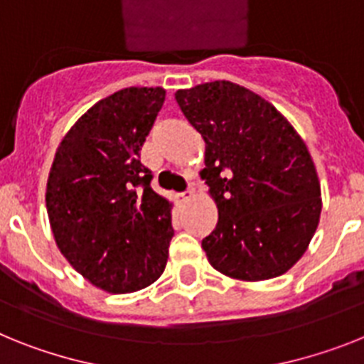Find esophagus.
I'll return each mask as SVG.
<instances>
[{
	"label": "esophagus",
	"mask_w": 364,
	"mask_h": 364,
	"mask_svg": "<svg viewBox=\"0 0 364 364\" xmlns=\"http://www.w3.org/2000/svg\"><path fill=\"white\" fill-rule=\"evenodd\" d=\"M191 196H192V188H191V186H188V188H186L185 192H181V194H176V200H178L179 203H185V201L188 200Z\"/></svg>",
	"instance_id": "esophagus-1"
}]
</instances>
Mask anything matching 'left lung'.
Here are the masks:
<instances>
[{
	"label": "left lung",
	"instance_id": "obj_1",
	"mask_svg": "<svg viewBox=\"0 0 364 364\" xmlns=\"http://www.w3.org/2000/svg\"><path fill=\"white\" fill-rule=\"evenodd\" d=\"M205 141L218 223L201 247L214 269L267 280L296 264L321 216V185L304 141L273 104L227 80L176 91Z\"/></svg>",
	"mask_w": 364,
	"mask_h": 364
}]
</instances>
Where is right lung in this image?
I'll list each match as a JSON object with an SVG mask.
<instances>
[{
  "instance_id": "1",
  "label": "right lung",
  "mask_w": 364,
  "mask_h": 364,
  "mask_svg": "<svg viewBox=\"0 0 364 364\" xmlns=\"http://www.w3.org/2000/svg\"><path fill=\"white\" fill-rule=\"evenodd\" d=\"M163 87H126L95 104L60 143L47 181L56 245L93 286L132 293L163 274L173 236L168 201L139 161Z\"/></svg>"
}]
</instances>
